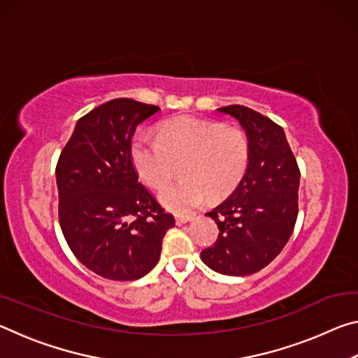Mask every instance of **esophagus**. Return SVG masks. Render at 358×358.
<instances>
[{
	"label": "esophagus",
	"mask_w": 358,
	"mask_h": 358,
	"mask_svg": "<svg viewBox=\"0 0 358 358\" xmlns=\"http://www.w3.org/2000/svg\"><path fill=\"white\" fill-rule=\"evenodd\" d=\"M175 221H177L178 226H181V224H186V222L192 221V216H177V217H175Z\"/></svg>",
	"instance_id": "34e87169"
}]
</instances>
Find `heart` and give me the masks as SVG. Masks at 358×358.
<instances>
[{
	"instance_id": "1",
	"label": "heart",
	"mask_w": 358,
	"mask_h": 358,
	"mask_svg": "<svg viewBox=\"0 0 358 358\" xmlns=\"http://www.w3.org/2000/svg\"><path fill=\"white\" fill-rule=\"evenodd\" d=\"M131 161L145 185L159 189L180 167L177 185L159 192V202L173 213H191L205 199L229 196L245 177L250 141L245 131L217 121L180 117L162 123L157 138L136 136Z\"/></svg>"
}]
</instances>
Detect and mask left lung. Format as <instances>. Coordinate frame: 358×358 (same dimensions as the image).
Here are the masks:
<instances>
[{
    "instance_id": "obj_1",
    "label": "left lung",
    "mask_w": 358,
    "mask_h": 358,
    "mask_svg": "<svg viewBox=\"0 0 358 358\" xmlns=\"http://www.w3.org/2000/svg\"><path fill=\"white\" fill-rule=\"evenodd\" d=\"M217 112L235 118L250 141V161L240 185L210 216L220 235L201 252L216 273L246 276L268 265L292 235L299 215L300 171L281 126L245 106Z\"/></svg>"
}]
</instances>
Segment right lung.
Here are the masks:
<instances>
[{
  "label": "right lung",
  "mask_w": 358,
  "mask_h": 358,
  "mask_svg": "<svg viewBox=\"0 0 358 358\" xmlns=\"http://www.w3.org/2000/svg\"><path fill=\"white\" fill-rule=\"evenodd\" d=\"M161 108L118 98L77 121L57 166L59 226L71 251L96 275L134 281L153 270L172 215L138 183L136 128Z\"/></svg>",
  "instance_id": "obj_1"
}]
</instances>
